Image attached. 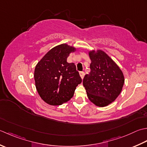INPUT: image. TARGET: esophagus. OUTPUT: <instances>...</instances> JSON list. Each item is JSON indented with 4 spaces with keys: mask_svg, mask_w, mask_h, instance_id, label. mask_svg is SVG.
I'll use <instances>...</instances> for the list:
<instances>
[{
    "mask_svg": "<svg viewBox=\"0 0 147 147\" xmlns=\"http://www.w3.org/2000/svg\"><path fill=\"white\" fill-rule=\"evenodd\" d=\"M79 74H80V77L82 78V79H83V78H84V75H85L84 72V71H80Z\"/></svg>",
    "mask_w": 147,
    "mask_h": 147,
    "instance_id": "34e87169",
    "label": "esophagus"
}]
</instances>
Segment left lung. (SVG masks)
Returning <instances> with one entry per match:
<instances>
[{
    "label": "left lung",
    "mask_w": 147,
    "mask_h": 147,
    "mask_svg": "<svg viewBox=\"0 0 147 147\" xmlns=\"http://www.w3.org/2000/svg\"><path fill=\"white\" fill-rule=\"evenodd\" d=\"M91 71L83 79L89 100L95 105H109L118 97L124 84L122 70L109 56L101 50L89 52Z\"/></svg>",
    "instance_id": "obj_1"
}]
</instances>
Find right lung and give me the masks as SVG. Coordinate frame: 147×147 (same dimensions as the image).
Wrapping results in <instances>:
<instances>
[{
	"instance_id": "obj_1",
	"label": "right lung",
	"mask_w": 147,
	"mask_h": 147,
	"mask_svg": "<svg viewBox=\"0 0 147 147\" xmlns=\"http://www.w3.org/2000/svg\"><path fill=\"white\" fill-rule=\"evenodd\" d=\"M74 47L62 44L49 51L34 71L35 87L40 98L50 105H61L73 97L82 79L74 63L67 61Z\"/></svg>"
}]
</instances>
